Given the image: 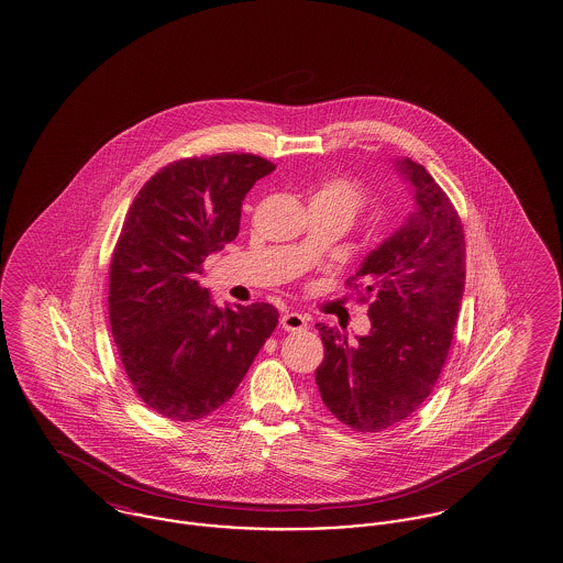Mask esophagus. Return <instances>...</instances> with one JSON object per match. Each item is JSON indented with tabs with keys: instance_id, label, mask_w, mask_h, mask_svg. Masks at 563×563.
<instances>
[{
	"instance_id": "esophagus-1",
	"label": "esophagus",
	"mask_w": 563,
	"mask_h": 563,
	"mask_svg": "<svg viewBox=\"0 0 563 563\" xmlns=\"http://www.w3.org/2000/svg\"><path fill=\"white\" fill-rule=\"evenodd\" d=\"M282 327L289 331V333H300V331H306L308 319H306L305 314H300V312H286L282 317Z\"/></svg>"
}]
</instances>
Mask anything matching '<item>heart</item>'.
Returning a JSON list of instances; mask_svg holds the SVG:
<instances>
[{
  "label": "heart",
  "mask_w": 563,
  "mask_h": 563,
  "mask_svg": "<svg viewBox=\"0 0 563 563\" xmlns=\"http://www.w3.org/2000/svg\"><path fill=\"white\" fill-rule=\"evenodd\" d=\"M310 203L339 209L352 220L364 203V195H362V189L355 185L354 180L327 178L310 197Z\"/></svg>",
  "instance_id": "heart-1"
}]
</instances>
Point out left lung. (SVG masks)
<instances>
[{
  "mask_svg": "<svg viewBox=\"0 0 563 563\" xmlns=\"http://www.w3.org/2000/svg\"><path fill=\"white\" fill-rule=\"evenodd\" d=\"M395 166L413 194V211L347 279L368 294L372 329L350 345L338 329L317 324L322 402L355 432L393 428L430 397L465 289V234L449 195L418 162Z\"/></svg>",
  "mask_w": 563,
  "mask_h": 563,
  "instance_id": "left-lung-1",
  "label": "left lung"
}]
</instances>
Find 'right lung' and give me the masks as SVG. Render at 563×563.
I'll return each mask as SVG.
<instances>
[{
    "mask_svg": "<svg viewBox=\"0 0 563 563\" xmlns=\"http://www.w3.org/2000/svg\"><path fill=\"white\" fill-rule=\"evenodd\" d=\"M275 164L253 154L185 158L135 195L109 269V319L129 383L162 418L222 407L274 333L277 308L218 306L201 265L241 228L242 201Z\"/></svg>",
    "mask_w": 563,
    "mask_h": 563,
    "instance_id": "add662e5",
    "label": "right lung"
}]
</instances>
